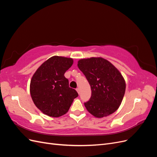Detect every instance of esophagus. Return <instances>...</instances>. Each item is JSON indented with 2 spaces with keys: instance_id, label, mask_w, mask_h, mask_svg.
Segmentation results:
<instances>
[{
  "instance_id": "obj_1",
  "label": "esophagus",
  "mask_w": 157,
  "mask_h": 157,
  "mask_svg": "<svg viewBox=\"0 0 157 157\" xmlns=\"http://www.w3.org/2000/svg\"><path fill=\"white\" fill-rule=\"evenodd\" d=\"M76 90H77V91L78 94H80V88H77V89H76Z\"/></svg>"
}]
</instances>
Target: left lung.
Segmentation results:
<instances>
[{
  "label": "left lung",
  "instance_id": "8db88e82",
  "mask_svg": "<svg viewBox=\"0 0 157 157\" xmlns=\"http://www.w3.org/2000/svg\"><path fill=\"white\" fill-rule=\"evenodd\" d=\"M78 67L91 87V97L84 103L88 111L98 118L116 111L126 90L125 80L118 70L101 58L82 59L78 61Z\"/></svg>",
  "mask_w": 157,
  "mask_h": 157
}]
</instances>
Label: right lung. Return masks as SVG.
Here are the masks:
<instances>
[{
	"instance_id": "right-lung-1",
	"label": "right lung",
	"mask_w": 157,
	"mask_h": 157,
	"mask_svg": "<svg viewBox=\"0 0 157 157\" xmlns=\"http://www.w3.org/2000/svg\"><path fill=\"white\" fill-rule=\"evenodd\" d=\"M73 63L71 58L53 56L46 60L33 75L30 93L36 107L52 117H59L68 111L77 92L69 86L64 76Z\"/></svg>"
}]
</instances>
